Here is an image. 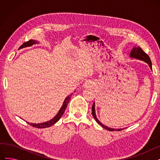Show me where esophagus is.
<instances>
[{
  "mask_svg": "<svg viewBox=\"0 0 160 160\" xmlns=\"http://www.w3.org/2000/svg\"><path fill=\"white\" fill-rule=\"evenodd\" d=\"M91 82H90V81H86V82H85V83L84 84H83V87L84 88H88V87H90L91 86Z\"/></svg>",
  "mask_w": 160,
  "mask_h": 160,
  "instance_id": "esophagus-1",
  "label": "esophagus"
}]
</instances>
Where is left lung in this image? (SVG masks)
Here are the masks:
<instances>
[{
  "instance_id": "1",
  "label": "left lung",
  "mask_w": 160,
  "mask_h": 160,
  "mask_svg": "<svg viewBox=\"0 0 160 160\" xmlns=\"http://www.w3.org/2000/svg\"><path fill=\"white\" fill-rule=\"evenodd\" d=\"M130 58H136V59H138V60L144 61L145 62L147 63L148 64V66L150 67V68L151 69V70H152V62H151L150 57L143 51V50H142V49L141 47H133V49L132 50V51L130 52ZM91 113H92V115L93 116L94 119L98 122V124H100L104 128L106 129L107 130H109V131H120V130H122L124 129V128H121V129L111 128H109L108 127H106V126L104 125L103 124L100 122L99 121V120L97 118V116H96L95 110V102L93 103V106H92V112H91Z\"/></svg>"
}]
</instances>
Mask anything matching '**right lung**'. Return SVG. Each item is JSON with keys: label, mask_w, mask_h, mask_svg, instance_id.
Listing matches in <instances>:
<instances>
[{"label": "right lung", "mask_w": 160, "mask_h": 160, "mask_svg": "<svg viewBox=\"0 0 160 160\" xmlns=\"http://www.w3.org/2000/svg\"><path fill=\"white\" fill-rule=\"evenodd\" d=\"M38 42L36 40H33V39H30L28 41H27L25 42V43H24L20 47L19 49H21V48H24V47H30L32 45H33V44H36L38 43ZM72 93H71V95H69V96H67L64 102L63 103V105L61 107L60 110H59L58 113H57V115L54 117L53 119H52L51 120H50L47 122H43V123H38V124H36V123H30L28 122H27V123H28L30 125L32 126V127H36V128H47V127H51L52 125L54 124L56 122H58L59 120H60V119L61 118V117L63 115V114L64 113V112L65 110V109L67 106V105H68V103L69 102V100L71 98V96H72Z\"/></svg>", "instance_id": "obj_1"}]
</instances>
